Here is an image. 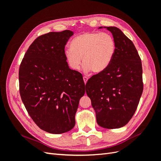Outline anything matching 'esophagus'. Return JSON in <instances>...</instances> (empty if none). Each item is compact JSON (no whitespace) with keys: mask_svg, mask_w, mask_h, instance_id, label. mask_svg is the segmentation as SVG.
<instances>
[{"mask_svg":"<svg viewBox=\"0 0 161 161\" xmlns=\"http://www.w3.org/2000/svg\"><path fill=\"white\" fill-rule=\"evenodd\" d=\"M88 79H89V78L87 76H84L83 77V80H84L85 83H86V82H87V80H88Z\"/></svg>","mask_w":161,"mask_h":161,"instance_id":"1","label":"esophagus"}]
</instances>
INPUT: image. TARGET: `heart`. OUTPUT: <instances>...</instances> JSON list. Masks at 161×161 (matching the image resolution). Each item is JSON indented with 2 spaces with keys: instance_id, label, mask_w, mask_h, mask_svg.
Masks as SVG:
<instances>
[{
  "instance_id": "1",
  "label": "heart",
  "mask_w": 161,
  "mask_h": 161,
  "mask_svg": "<svg viewBox=\"0 0 161 161\" xmlns=\"http://www.w3.org/2000/svg\"><path fill=\"white\" fill-rule=\"evenodd\" d=\"M69 46L70 49L65 51V57L71 69H80L82 58L85 72L94 73L108 69L116 52L115 41L108 33H83L73 38Z\"/></svg>"
}]
</instances>
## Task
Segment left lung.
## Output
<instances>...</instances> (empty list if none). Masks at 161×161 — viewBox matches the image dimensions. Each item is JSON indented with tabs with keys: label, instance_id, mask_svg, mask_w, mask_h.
<instances>
[{
	"label": "left lung",
	"instance_id": "left-lung-1",
	"mask_svg": "<svg viewBox=\"0 0 161 161\" xmlns=\"http://www.w3.org/2000/svg\"><path fill=\"white\" fill-rule=\"evenodd\" d=\"M106 28L116 43V52L109 66L92 76L86 92L101 127L116 129L128 123L137 109L143 91L142 62L133 42L116 27Z\"/></svg>",
	"mask_w": 161,
	"mask_h": 161
}]
</instances>
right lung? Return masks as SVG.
Returning a JSON list of instances; mask_svg holds the SVG:
<instances>
[{
    "label": "right lung",
    "mask_w": 161,
    "mask_h": 161,
    "mask_svg": "<svg viewBox=\"0 0 161 161\" xmlns=\"http://www.w3.org/2000/svg\"><path fill=\"white\" fill-rule=\"evenodd\" d=\"M72 31L50 32L38 37L26 52L19 71V91L25 108L37 125L48 133L71 130L85 85L71 70L64 47Z\"/></svg>",
    "instance_id": "1"
}]
</instances>
